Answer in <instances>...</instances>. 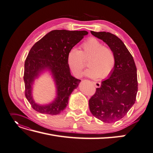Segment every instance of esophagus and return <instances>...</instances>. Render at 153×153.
<instances>
[{
  "label": "esophagus",
  "mask_w": 153,
  "mask_h": 153,
  "mask_svg": "<svg viewBox=\"0 0 153 153\" xmlns=\"http://www.w3.org/2000/svg\"><path fill=\"white\" fill-rule=\"evenodd\" d=\"M94 85H95V87L96 88H100L101 87V83H100V82H96V81H94L93 82Z\"/></svg>",
  "instance_id": "obj_1"
}]
</instances>
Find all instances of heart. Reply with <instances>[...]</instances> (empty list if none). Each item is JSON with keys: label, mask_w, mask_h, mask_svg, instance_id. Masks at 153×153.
<instances>
[{"label": "heart", "mask_w": 153, "mask_h": 153, "mask_svg": "<svg viewBox=\"0 0 153 153\" xmlns=\"http://www.w3.org/2000/svg\"><path fill=\"white\" fill-rule=\"evenodd\" d=\"M81 50L72 48L68 54V63L72 72L81 77L88 60L90 67L85 75L92 77L106 78L111 75L116 65V57L113 51L105 46L98 39L90 38L81 45Z\"/></svg>", "instance_id": "b5f03b06"}]
</instances>
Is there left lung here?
<instances>
[{
  "instance_id": "obj_1",
  "label": "left lung",
  "mask_w": 153,
  "mask_h": 153,
  "mask_svg": "<svg viewBox=\"0 0 153 153\" xmlns=\"http://www.w3.org/2000/svg\"><path fill=\"white\" fill-rule=\"evenodd\" d=\"M114 52L116 65L108 78L89 100L92 115L105 123H113L127 114L136 101L138 92L137 69L132 55L123 41L109 32L91 31Z\"/></svg>"
}]
</instances>
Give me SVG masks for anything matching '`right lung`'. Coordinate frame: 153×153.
Listing matches in <instances>:
<instances>
[{"label":"right lung","instance_id":"add662e5","mask_svg":"<svg viewBox=\"0 0 153 153\" xmlns=\"http://www.w3.org/2000/svg\"><path fill=\"white\" fill-rule=\"evenodd\" d=\"M87 34V31L52 30L31 48L25 63L24 81L26 97L35 111L42 114L56 115L66 108L69 96L81 81L70 74L68 54ZM45 70H48L52 74L57 95L50 104L39 105L33 99V84L34 80Z\"/></svg>","mask_w":153,"mask_h":153}]
</instances>
